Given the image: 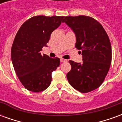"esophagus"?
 Instances as JSON below:
<instances>
[{"instance_id": "obj_1", "label": "esophagus", "mask_w": 122, "mask_h": 122, "mask_svg": "<svg viewBox=\"0 0 122 122\" xmlns=\"http://www.w3.org/2000/svg\"><path fill=\"white\" fill-rule=\"evenodd\" d=\"M60 61H61V62H62V63H64V62H67V60H66V59H63V58H61V59H60Z\"/></svg>"}]
</instances>
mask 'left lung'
Instances as JSON below:
<instances>
[{
	"label": "left lung",
	"instance_id": "8db88e82",
	"mask_svg": "<svg viewBox=\"0 0 122 122\" xmlns=\"http://www.w3.org/2000/svg\"><path fill=\"white\" fill-rule=\"evenodd\" d=\"M63 22L76 36L75 47L81 50L82 62L70 60L71 70L66 74L69 84L81 93L97 89L104 81L112 61L109 38L102 26L88 16H67Z\"/></svg>",
	"mask_w": 122,
	"mask_h": 122
}]
</instances>
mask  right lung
I'll return each mask as SVG.
<instances>
[{
  "label": "right lung",
  "mask_w": 122,
  "mask_h": 122,
  "mask_svg": "<svg viewBox=\"0 0 122 122\" xmlns=\"http://www.w3.org/2000/svg\"><path fill=\"white\" fill-rule=\"evenodd\" d=\"M64 16L38 15L23 24L14 40L11 50L12 64L20 82L30 92L46 90L51 82V72L59 66L58 57L41 55L40 51L53 30L63 22Z\"/></svg>",
  "instance_id": "1"
}]
</instances>
